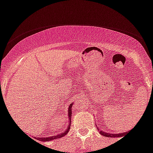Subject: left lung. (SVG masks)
<instances>
[{"instance_id": "obj_1", "label": "left lung", "mask_w": 153, "mask_h": 153, "mask_svg": "<svg viewBox=\"0 0 153 153\" xmlns=\"http://www.w3.org/2000/svg\"><path fill=\"white\" fill-rule=\"evenodd\" d=\"M100 134L102 135H104L105 137H121V136H123L127 132H123V133H119V134H112V133H108V132H105L103 131H100Z\"/></svg>"}]
</instances>
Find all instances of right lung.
I'll return each mask as SVG.
<instances>
[{
	"instance_id": "1",
	"label": "right lung",
	"mask_w": 153,
	"mask_h": 153,
	"mask_svg": "<svg viewBox=\"0 0 153 153\" xmlns=\"http://www.w3.org/2000/svg\"><path fill=\"white\" fill-rule=\"evenodd\" d=\"M72 104H71L70 105H69L68 107V119L69 120H70V122H69V125L68 126V128H66V130L64 132H62L61 134H59V135H54V136H51V137H46V138H36L39 141H43V142H46V141H51V140H54V139H59V138H62L63 137V136H65V135H66V134L68 132V130L70 129V125H71V107H72Z\"/></svg>"
}]
</instances>
